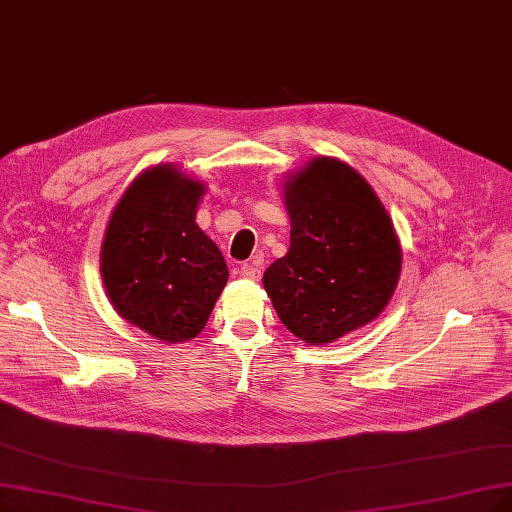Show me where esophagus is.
<instances>
[{
    "instance_id": "obj_1",
    "label": "esophagus",
    "mask_w": 512,
    "mask_h": 512,
    "mask_svg": "<svg viewBox=\"0 0 512 512\" xmlns=\"http://www.w3.org/2000/svg\"><path fill=\"white\" fill-rule=\"evenodd\" d=\"M242 278H249V280H259L261 278V270L255 266V263H242L238 268Z\"/></svg>"
}]
</instances>
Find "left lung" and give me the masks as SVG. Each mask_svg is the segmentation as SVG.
Wrapping results in <instances>:
<instances>
[{"instance_id": "1", "label": "left lung", "mask_w": 512, "mask_h": 512, "mask_svg": "<svg viewBox=\"0 0 512 512\" xmlns=\"http://www.w3.org/2000/svg\"><path fill=\"white\" fill-rule=\"evenodd\" d=\"M291 249L263 274L285 327L331 344L388 306L401 246L371 185L348 164L316 158L285 187Z\"/></svg>"}]
</instances>
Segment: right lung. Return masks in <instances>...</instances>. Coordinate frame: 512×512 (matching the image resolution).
Instances as JSON below:
<instances>
[{"mask_svg":"<svg viewBox=\"0 0 512 512\" xmlns=\"http://www.w3.org/2000/svg\"><path fill=\"white\" fill-rule=\"evenodd\" d=\"M202 189L173 166L147 170L113 211L101 251L113 308L168 344L204 329L230 276L217 244L196 225Z\"/></svg>","mask_w":512,"mask_h":512,"instance_id":"add662e5","label":"right lung"}]
</instances>
